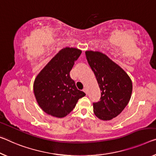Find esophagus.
Masks as SVG:
<instances>
[{
	"mask_svg": "<svg viewBox=\"0 0 156 156\" xmlns=\"http://www.w3.org/2000/svg\"><path fill=\"white\" fill-rule=\"evenodd\" d=\"M83 91H84L85 92V93H86V95H87V89H86V88H83Z\"/></svg>",
	"mask_w": 156,
	"mask_h": 156,
	"instance_id": "34e87169",
	"label": "esophagus"
}]
</instances>
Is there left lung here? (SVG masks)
Instances as JSON below:
<instances>
[{"instance_id":"obj_1","label":"left lung","mask_w":156,"mask_h":156,"mask_svg":"<svg viewBox=\"0 0 156 156\" xmlns=\"http://www.w3.org/2000/svg\"><path fill=\"white\" fill-rule=\"evenodd\" d=\"M85 53L102 91L100 101L93 103V112L98 119L109 121L121 114L130 101L132 80L106 54L97 51Z\"/></svg>"}]
</instances>
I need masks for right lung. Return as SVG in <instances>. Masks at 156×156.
Instances as JSON below:
<instances>
[{
  "label": "right lung",
  "instance_id": "add662e5",
  "mask_svg": "<svg viewBox=\"0 0 156 156\" xmlns=\"http://www.w3.org/2000/svg\"><path fill=\"white\" fill-rule=\"evenodd\" d=\"M81 50L65 47L51 59L40 72L33 83L37 104L45 113L63 118L73 111L84 92L77 89L70 72Z\"/></svg>",
  "mask_w": 156,
  "mask_h": 156
}]
</instances>
